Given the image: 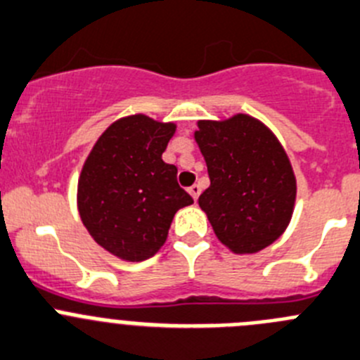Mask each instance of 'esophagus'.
I'll return each instance as SVG.
<instances>
[{
    "label": "esophagus",
    "mask_w": 360,
    "mask_h": 360,
    "mask_svg": "<svg viewBox=\"0 0 360 360\" xmlns=\"http://www.w3.org/2000/svg\"><path fill=\"white\" fill-rule=\"evenodd\" d=\"M200 193H201V189H200V186H196V184L189 187V194H191V196H193L194 201H196L198 198H200Z\"/></svg>",
    "instance_id": "esophagus-1"
}]
</instances>
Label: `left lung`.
I'll return each instance as SVG.
<instances>
[{"mask_svg": "<svg viewBox=\"0 0 360 360\" xmlns=\"http://www.w3.org/2000/svg\"><path fill=\"white\" fill-rule=\"evenodd\" d=\"M210 187L200 196L214 233L235 255H252L288 228L297 180L285 148L249 115L200 120L194 132Z\"/></svg>", "mask_w": 360, "mask_h": 360, "instance_id": "1", "label": "left lung"}]
</instances>
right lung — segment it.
<instances>
[{
    "instance_id": "1",
    "label": "right lung",
    "mask_w": 360,
    "mask_h": 360,
    "mask_svg": "<svg viewBox=\"0 0 360 360\" xmlns=\"http://www.w3.org/2000/svg\"><path fill=\"white\" fill-rule=\"evenodd\" d=\"M174 131L171 122L125 116L102 132L84 160L77 210L91 238L116 258H152L174 214L193 203L178 186L176 166L162 160Z\"/></svg>"
}]
</instances>
